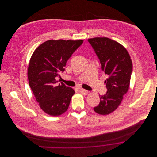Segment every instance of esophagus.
I'll list each match as a JSON object with an SVG mask.
<instances>
[{
	"label": "esophagus",
	"mask_w": 157,
	"mask_h": 157,
	"mask_svg": "<svg viewBox=\"0 0 157 157\" xmlns=\"http://www.w3.org/2000/svg\"><path fill=\"white\" fill-rule=\"evenodd\" d=\"M80 90L81 93H82L83 95H87V94H88V92H89L87 90H84V89H82V88L80 89Z\"/></svg>",
	"instance_id": "esophagus-1"
}]
</instances>
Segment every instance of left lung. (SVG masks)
Returning a JSON list of instances; mask_svg holds the SVG:
<instances>
[{
	"label": "left lung",
	"instance_id": "obj_1",
	"mask_svg": "<svg viewBox=\"0 0 157 157\" xmlns=\"http://www.w3.org/2000/svg\"><path fill=\"white\" fill-rule=\"evenodd\" d=\"M88 41L99 59L103 71L108 75L105 81L107 92L100 96V102L94 110L100 115H108L117 109L129 90L132 60L126 49L111 39L95 37Z\"/></svg>",
	"mask_w": 157,
	"mask_h": 157
}]
</instances>
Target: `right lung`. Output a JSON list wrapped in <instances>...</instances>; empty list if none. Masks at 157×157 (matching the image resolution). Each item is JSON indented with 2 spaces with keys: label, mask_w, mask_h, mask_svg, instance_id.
<instances>
[{
  "label": "right lung",
  "mask_w": 157,
  "mask_h": 157,
  "mask_svg": "<svg viewBox=\"0 0 157 157\" xmlns=\"http://www.w3.org/2000/svg\"><path fill=\"white\" fill-rule=\"evenodd\" d=\"M83 40H49L34 51L28 68L29 85L40 108L47 114L59 116L67 111L75 91L63 83L57 85L59 73L83 44Z\"/></svg>",
  "instance_id": "add662e5"
}]
</instances>
